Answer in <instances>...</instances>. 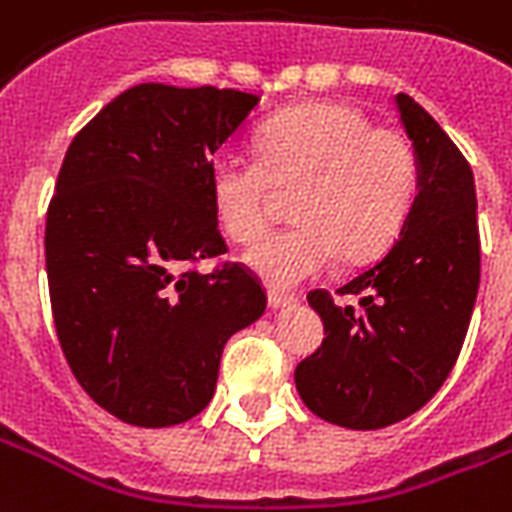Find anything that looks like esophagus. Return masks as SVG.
Wrapping results in <instances>:
<instances>
[{
    "mask_svg": "<svg viewBox=\"0 0 512 512\" xmlns=\"http://www.w3.org/2000/svg\"><path fill=\"white\" fill-rule=\"evenodd\" d=\"M295 295L290 292H279V290H268V306L271 308H284V306H292L295 303Z\"/></svg>",
    "mask_w": 512,
    "mask_h": 512,
    "instance_id": "34e87169",
    "label": "esophagus"
}]
</instances>
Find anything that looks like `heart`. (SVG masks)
Returning a JSON list of instances; mask_svg holds the SVG:
<instances>
[{
  "label": "heart",
  "instance_id": "1",
  "mask_svg": "<svg viewBox=\"0 0 512 512\" xmlns=\"http://www.w3.org/2000/svg\"><path fill=\"white\" fill-rule=\"evenodd\" d=\"M255 147L257 158L222 152L209 163V195L225 236L252 247L271 230L276 190H295L290 212L298 222L247 257L265 282H306L338 255L365 263L400 236L419 158L397 128L373 126L349 104L314 101L265 120Z\"/></svg>",
  "mask_w": 512,
  "mask_h": 512
}]
</instances>
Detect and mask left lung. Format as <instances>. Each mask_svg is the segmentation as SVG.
Wrapping results in <instances>:
<instances>
[{"label":"left lung","mask_w":512,"mask_h":512,"mask_svg":"<svg viewBox=\"0 0 512 512\" xmlns=\"http://www.w3.org/2000/svg\"><path fill=\"white\" fill-rule=\"evenodd\" d=\"M395 101L419 158V195L381 260L335 295L308 292L325 338L295 368L303 403L349 429L389 427L432 400L459 360L481 284L473 169L411 96Z\"/></svg>","instance_id":"8db88e82"}]
</instances>
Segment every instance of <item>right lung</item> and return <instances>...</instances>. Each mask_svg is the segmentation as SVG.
<instances>
[{"instance_id":"right-lung-1","label":"right lung","mask_w":512,"mask_h":512,"mask_svg":"<svg viewBox=\"0 0 512 512\" xmlns=\"http://www.w3.org/2000/svg\"><path fill=\"white\" fill-rule=\"evenodd\" d=\"M257 96L142 83L74 136L45 222L50 308L77 384L136 427L204 411L225 343L265 290L222 260L209 163ZM214 259L212 272H198Z\"/></svg>"}]
</instances>
